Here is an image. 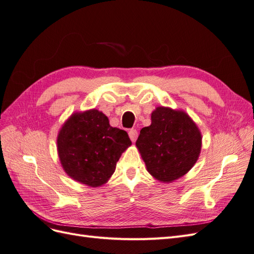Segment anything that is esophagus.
I'll return each mask as SVG.
<instances>
[{
  "label": "esophagus",
  "mask_w": 254,
  "mask_h": 254,
  "mask_svg": "<svg viewBox=\"0 0 254 254\" xmlns=\"http://www.w3.org/2000/svg\"><path fill=\"white\" fill-rule=\"evenodd\" d=\"M128 134H129L130 140H131L132 142H135V141H136V139H137V135H139V133H137V131H136L135 129H131V130H129Z\"/></svg>",
  "instance_id": "1"
}]
</instances>
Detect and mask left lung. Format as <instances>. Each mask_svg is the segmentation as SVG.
<instances>
[{
    "label": "left lung",
    "instance_id": "obj_1",
    "mask_svg": "<svg viewBox=\"0 0 254 254\" xmlns=\"http://www.w3.org/2000/svg\"><path fill=\"white\" fill-rule=\"evenodd\" d=\"M202 135L196 123L183 110L157 107L151 124L141 129L135 142L146 170L160 182L181 178L200 155Z\"/></svg>",
    "mask_w": 254,
    "mask_h": 254
}]
</instances>
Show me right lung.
Listing matches in <instances>:
<instances>
[{
  "instance_id": "1",
  "label": "right lung",
  "mask_w": 254,
  "mask_h": 254,
  "mask_svg": "<svg viewBox=\"0 0 254 254\" xmlns=\"http://www.w3.org/2000/svg\"><path fill=\"white\" fill-rule=\"evenodd\" d=\"M131 145L125 130L110 126L97 109L74 112L57 135V151L67 176L91 188L101 187L115 171L117 162Z\"/></svg>"
}]
</instances>
